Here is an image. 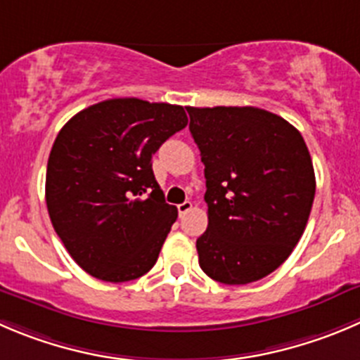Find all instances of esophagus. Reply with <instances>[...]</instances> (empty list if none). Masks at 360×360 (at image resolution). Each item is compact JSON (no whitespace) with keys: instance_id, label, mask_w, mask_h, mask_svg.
Wrapping results in <instances>:
<instances>
[{"instance_id":"34e87169","label":"esophagus","mask_w":360,"mask_h":360,"mask_svg":"<svg viewBox=\"0 0 360 360\" xmlns=\"http://www.w3.org/2000/svg\"><path fill=\"white\" fill-rule=\"evenodd\" d=\"M178 215H180V217H182V215H186L187 212L191 210V208H193V203H191V201H184V203H180L178 205Z\"/></svg>"}]
</instances>
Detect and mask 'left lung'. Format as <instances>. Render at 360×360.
Segmentation results:
<instances>
[{
	"instance_id": "8db88e82",
	"label": "left lung",
	"mask_w": 360,
	"mask_h": 360,
	"mask_svg": "<svg viewBox=\"0 0 360 360\" xmlns=\"http://www.w3.org/2000/svg\"><path fill=\"white\" fill-rule=\"evenodd\" d=\"M205 164L208 228L200 266L222 285L269 276L299 244L316 180L292 123L259 108H187Z\"/></svg>"
}]
</instances>
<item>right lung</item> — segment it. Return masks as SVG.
Here are the masks:
<instances>
[{
    "label": "right lung",
    "instance_id": "obj_1",
    "mask_svg": "<svg viewBox=\"0 0 360 360\" xmlns=\"http://www.w3.org/2000/svg\"><path fill=\"white\" fill-rule=\"evenodd\" d=\"M186 125L182 105L109 98L58 132L46 203L54 231L84 272L125 283L155 265L178 210L164 200L152 157Z\"/></svg>",
    "mask_w": 360,
    "mask_h": 360
}]
</instances>
